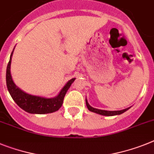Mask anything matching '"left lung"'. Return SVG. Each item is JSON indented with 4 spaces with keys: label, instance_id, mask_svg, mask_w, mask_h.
Here are the masks:
<instances>
[{
    "label": "left lung",
    "instance_id": "obj_1",
    "mask_svg": "<svg viewBox=\"0 0 154 154\" xmlns=\"http://www.w3.org/2000/svg\"><path fill=\"white\" fill-rule=\"evenodd\" d=\"M85 102H86V106H87L88 109L89 110L93 112V113L103 115V116H115V115H120L121 114V113H125V111H127L128 109H130V107H128V108H126V109H122V110H115V111L103 110V109H96V108H93L92 106H91L88 104V102L87 99H85Z\"/></svg>",
    "mask_w": 154,
    "mask_h": 154
}]
</instances>
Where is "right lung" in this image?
Returning a JSON list of instances; mask_svg holds the SVG:
<instances>
[{
	"mask_svg": "<svg viewBox=\"0 0 154 154\" xmlns=\"http://www.w3.org/2000/svg\"><path fill=\"white\" fill-rule=\"evenodd\" d=\"M14 49L11 54L6 69L7 88L14 101L23 110L33 114H45V113H53L59 110V108L63 105L66 93L67 92L68 89L69 88L76 78H72L69 80L62 88L61 91H59V94L54 98H45V97L28 94L16 86L11 77L10 69H11V57L13 55Z\"/></svg>",
	"mask_w": 154,
	"mask_h": 154,
	"instance_id": "obj_1",
	"label": "right lung"
}]
</instances>
